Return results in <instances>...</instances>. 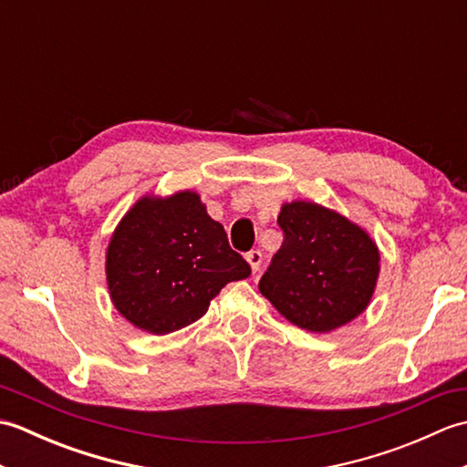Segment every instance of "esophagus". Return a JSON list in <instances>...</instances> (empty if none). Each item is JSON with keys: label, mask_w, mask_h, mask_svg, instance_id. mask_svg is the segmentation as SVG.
<instances>
[{"label": "esophagus", "mask_w": 467, "mask_h": 467, "mask_svg": "<svg viewBox=\"0 0 467 467\" xmlns=\"http://www.w3.org/2000/svg\"><path fill=\"white\" fill-rule=\"evenodd\" d=\"M244 259L249 261V265H251L253 273H256V271L261 269V263H263V253H261V251H251V253H246Z\"/></svg>", "instance_id": "34e87169"}]
</instances>
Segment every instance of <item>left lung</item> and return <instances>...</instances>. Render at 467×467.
I'll return each mask as SVG.
<instances>
[{
    "instance_id": "left-lung-1",
    "label": "left lung",
    "mask_w": 467,
    "mask_h": 467,
    "mask_svg": "<svg viewBox=\"0 0 467 467\" xmlns=\"http://www.w3.org/2000/svg\"><path fill=\"white\" fill-rule=\"evenodd\" d=\"M283 244L259 289L286 321L329 333L369 305L379 251L363 228L315 202L283 204L276 218Z\"/></svg>"
}]
</instances>
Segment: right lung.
Masks as SVG:
<instances>
[{
    "mask_svg": "<svg viewBox=\"0 0 467 467\" xmlns=\"http://www.w3.org/2000/svg\"><path fill=\"white\" fill-rule=\"evenodd\" d=\"M108 289L138 329L166 335L198 321L226 283L251 265L231 249L221 223L191 191L144 196L118 224L106 253Z\"/></svg>",
    "mask_w": 467,
    "mask_h": 467,
    "instance_id": "obj_1",
    "label": "right lung"
}]
</instances>
